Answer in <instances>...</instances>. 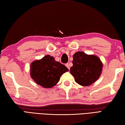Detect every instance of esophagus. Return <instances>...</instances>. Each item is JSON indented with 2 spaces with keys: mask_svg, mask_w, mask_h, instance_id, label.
<instances>
[{
  "mask_svg": "<svg viewBox=\"0 0 125 125\" xmlns=\"http://www.w3.org/2000/svg\"><path fill=\"white\" fill-rule=\"evenodd\" d=\"M65 66L68 68V69H70V66H69V64L68 63H67V64H65Z\"/></svg>",
  "mask_w": 125,
  "mask_h": 125,
  "instance_id": "34e87169",
  "label": "esophagus"
}]
</instances>
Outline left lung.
<instances>
[{
    "label": "left lung",
    "mask_w": 125,
    "mask_h": 125,
    "mask_svg": "<svg viewBox=\"0 0 125 125\" xmlns=\"http://www.w3.org/2000/svg\"><path fill=\"white\" fill-rule=\"evenodd\" d=\"M73 64L70 73L74 77L75 82L80 85H90L102 74L103 63L95 55L77 52L73 55Z\"/></svg>",
    "instance_id": "1"
}]
</instances>
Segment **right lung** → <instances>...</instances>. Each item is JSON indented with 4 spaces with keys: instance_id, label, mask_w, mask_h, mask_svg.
Wrapping results in <instances>:
<instances>
[{
    "instance_id": "right-lung-1",
    "label": "right lung",
    "mask_w": 125,
    "mask_h": 125,
    "mask_svg": "<svg viewBox=\"0 0 125 125\" xmlns=\"http://www.w3.org/2000/svg\"><path fill=\"white\" fill-rule=\"evenodd\" d=\"M30 75L34 82L45 89L52 88L57 84L60 77L69 71L64 65L47 55L31 64Z\"/></svg>"
}]
</instances>
